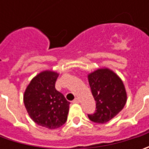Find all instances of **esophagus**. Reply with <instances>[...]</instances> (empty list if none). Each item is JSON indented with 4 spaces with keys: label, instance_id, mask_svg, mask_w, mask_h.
Listing matches in <instances>:
<instances>
[{
    "label": "esophagus",
    "instance_id": "esophagus-1",
    "mask_svg": "<svg viewBox=\"0 0 149 149\" xmlns=\"http://www.w3.org/2000/svg\"><path fill=\"white\" fill-rule=\"evenodd\" d=\"M73 103H74V104H79L80 103V100L79 98H76V99H74V100H73Z\"/></svg>",
    "mask_w": 149,
    "mask_h": 149
}]
</instances>
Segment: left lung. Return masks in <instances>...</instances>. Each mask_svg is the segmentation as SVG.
Wrapping results in <instances>:
<instances>
[{
    "mask_svg": "<svg viewBox=\"0 0 149 149\" xmlns=\"http://www.w3.org/2000/svg\"><path fill=\"white\" fill-rule=\"evenodd\" d=\"M92 95L96 101V110L88 114L98 123H104L115 117L123 109L127 94L123 81L109 69H99L88 75Z\"/></svg>",
    "mask_w": 149,
    "mask_h": 149,
    "instance_id": "1",
    "label": "left lung"
}]
</instances>
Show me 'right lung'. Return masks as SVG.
Here are the masks:
<instances>
[{"instance_id":"add662e5","label":"right lung","mask_w":149,"mask_h":149,"mask_svg":"<svg viewBox=\"0 0 149 149\" xmlns=\"http://www.w3.org/2000/svg\"><path fill=\"white\" fill-rule=\"evenodd\" d=\"M59 74L40 72L31 79L24 94L27 113L35 123L49 129L61 127L67 120L70 102L55 89Z\"/></svg>"}]
</instances>
